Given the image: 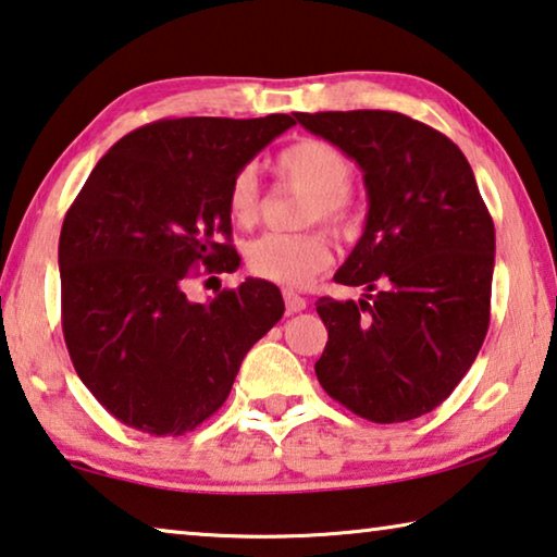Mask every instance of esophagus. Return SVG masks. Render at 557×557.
Wrapping results in <instances>:
<instances>
[{"label": "esophagus", "mask_w": 557, "mask_h": 557, "mask_svg": "<svg viewBox=\"0 0 557 557\" xmlns=\"http://www.w3.org/2000/svg\"><path fill=\"white\" fill-rule=\"evenodd\" d=\"M285 305H287L289 314H297V312L307 310V299L302 295L293 293V289H285Z\"/></svg>", "instance_id": "esophagus-1"}]
</instances>
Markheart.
I'll return each instance as SVG.
<instances>
[{
    "label": "heart",
    "instance_id": "heart-1",
    "mask_svg": "<svg viewBox=\"0 0 557 557\" xmlns=\"http://www.w3.org/2000/svg\"><path fill=\"white\" fill-rule=\"evenodd\" d=\"M275 171L295 188L310 193L302 208L305 223L324 220L334 231L349 233L359 223L357 198L347 188L351 163L337 146L305 138L277 156ZM227 206L235 223L252 225L260 213V183L252 168H243L231 183ZM332 260V247L322 231L264 233L245 250L247 270L277 285L299 287Z\"/></svg>",
    "mask_w": 557,
    "mask_h": 557
}]
</instances>
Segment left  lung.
I'll use <instances>...</instances> for the list:
<instances>
[{
    "label": "left lung",
    "instance_id": "left-lung-1",
    "mask_svg": "<svg viewBox=\"0 0 557 557\" xmlns=\"http://www.w3.org/2000/svg\"><path fill=\"white\" fill-rule=\"evenodd\" d=\"M295 119L361 168L369 202L334 275L367 293L317 302L330 334L317 379L361 419L411 421L456 389L488 332L493 220L461 148L426 123L394 111Z\"/></svg>",
    "mask_w": 557,
    "mask_h": 557
}]
</instances>
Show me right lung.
<instances>
[{
  "instance_id": "obj_1",
  "label": "right lung",
  "mask_w": 557,
  "mask_h": 557,
  "mask_svg": "<svg viewBox=\"0 0 557 557\" xmlns=\"http://www.w3.org/2000/svg\"><path fill=\"white\" fill-rule=\"evenodd\" d=\"M295 126L264 119H163L109 148L59 237L61 326L76 374L106 411L151 436H183L215 413L247 351L285 312L247 277L190 302V270L233 272L227 193L237 171Z\"/></svg>"
}]
</instances>
